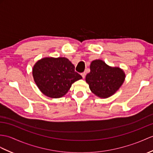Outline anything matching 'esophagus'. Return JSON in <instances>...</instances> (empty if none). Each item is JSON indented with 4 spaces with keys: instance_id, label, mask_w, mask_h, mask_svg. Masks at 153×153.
Returning a JSON list of instances; mask_svg holds the SVG:
<instances>
[{
    "instance_id": "1",
    "label": "esophagus",
    "mask_w": 153,
    "mask_h": 153,
    "mask_svg": "<svg viewBox=\"0 0 153 153\" xmlns=\"http://www.w3.org/2000/svg\"><path fill=\"white\" fill-rule=\"evenodd\" d=\"M81 76H82V77H83V78H85V72L81 73Z\"/></svg>"
}]
</instances>
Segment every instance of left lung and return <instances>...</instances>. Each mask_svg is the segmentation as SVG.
<instances>
[{
  "label": "left lung",
  "instance_id": "1",
  "mask_svg": "<svg viewBox=\"0 0 153 153\" xmlns=\"http://www.w3.org/2000/svg\"><path fill=\"white\" fill-rule=\"evenodd\" d=\"M90 69L85 80L92 93L100 98H106L115 94L125 79V74L122 69L109 66L102 60H93Z\"/></svg>",
  "mask_w": 153,
  "mask_h": 153
}]
</instances>
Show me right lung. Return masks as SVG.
Returning a JSON list of instances; mask_svg holds the SVG:
<instances>
[{"mask_svg":"<svg viewBox=\"0 0 153 153\" xmlns=\"http://www.w3.org/2000/svg\"><path fill=\"white\" fill-rule=\"evenodd\" d=\"M34 80L39 89L48 97L58 98L65 95L72 84L82 77L65 57H45L39 60L33 69Z\"/></svg>","mask_w":153,"mask_h":153,"instance_id":"1","label":"right lung"}]
</instances>
